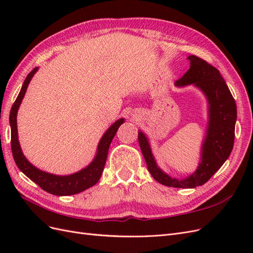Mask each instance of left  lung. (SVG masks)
I'll list each match as a JSON object with an SVG mask.
<instances>
[{
  "label": "left lung",
  "instance_id": "obj_1",
  "mask_svg": "<svg viewBox=\"0 0 253 253\" xmlns=\"http://www.w3.org/2000/svg\"><path fill=\"white\" fill-rule=\"evenodd\" d=\"M190 68L175 82L177 87L193 85L208 101V126L202 145L201 162L196 171L182 179L173 178L157 166L148 137L138 132V141L148 170L162 185L174 188H195L204 185L224 165L233 149L236 104L217 68L196 56H189Z\"/></svg>",
  "mask_w": 253,
  "mask_h": 253
}]
</instances>
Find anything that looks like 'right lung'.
<instances>
[{
	"label": "right lung",
	"instance_id": "add662e5",
	"mask_svg": "<svg viewBox=\"0 0 253 253\" xmlns=\"http://www.w3.org/2000/svg\"><path fill=\"white\" fill-rule=\"evenodd\" d=\"M37 71L38 67H35L34 70L27 75L16 101H14L12 105L9 115V122L11 128V151L14 163H16L19 169L24 173L29 179H32L38 186L41 187L44 191H46V192L50 194L64 196L80 193L82 191L96 185L98 180L100 179L101 174L104 169L106 157H108L110 144L114 138L115 134H116L117 129L125 122V118L118 119L108 128V131L103 134L100 141L98 143L97 154L93 159V162L81 171L76 172L71 175L61 176L39 170L34 165L30 164L24 156V154H23L18 138L17 126L18 110L20 108V104L23 100V98L25 96L28 84L34 77V75L37 73Z\"/></svg>",
	"mask_w": 253,
	"mask_h": 253
}]
</instances>
